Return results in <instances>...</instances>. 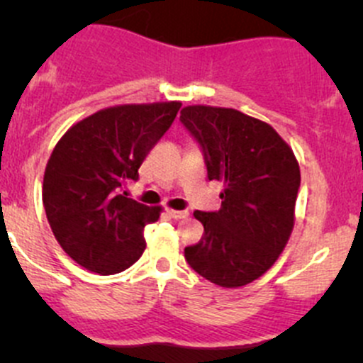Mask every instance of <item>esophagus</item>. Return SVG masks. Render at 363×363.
I'll return each instance as SVG.
<instances>
[{"mask_svg": "<svg viewBox=\"0 0 363 363\" xmlns=\"http://www.w3.org/2000/svg\"><path fill=\"white\" fill-rule=\"evenodd\" d=\"M167 214L174 219L188 218V211H174V208H167Z\"/></svg>", "mask_w": 363, "mask_h": 363, "instance_id": "1", "label": "esophagus"}]
</instances>
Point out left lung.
Here are the masks:
<instances>
[{
	"instance_id": "8db88e82",
	"label": "left lung",
	"mask_w": 363,
	"mask_h": 363,
	"mask_svg": "<svg viewBox=\"0 0 363 363\" xmlns=\"http://www.w3.org/2000/svg\"><path fill=\"white\" fill-rule=\"evenodd\" d=\"M181 121L202 145L208 181L223 182L221 208L193 214L203 235L186 247V262L218 286H246L276 263L290 239L298 161L269 123L235 108L188 105Z\"/></svg>"
}]
</instances>
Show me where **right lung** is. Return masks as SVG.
<instances>
[{
  "label": "right lung",
  "mask_w": 363,
  "mask_h": 363,
  "mask_svg": "<svg viewBox=\"0 0 363 363\" xmlns=\"http://www.w3.org/2000/svg\"><path fill=\"white\" fill-rule=\"evenodd\" d=\"M181 101L113 105L84 117L60 138L47 161L42 199L54 237L91 272L111 276L145 250L142 232L161 207L128 196L126 186L170 128Z\"/></svg>",
  "instance_id": "right-lung-1"
}]
</instances>
